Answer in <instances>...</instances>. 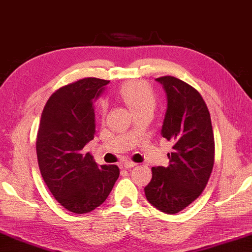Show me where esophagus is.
I'll return each mask as SVG.
<instances>
[{
	"instance_id": "obj_1",
	"label": "esophagus",
	"mask_w": 252,
	"mask_h": 252,
	"mask_svg": "<svg viewBox=\"0 0 252 252\" xmlns=\"http://www.w3.org/2000/svg\"><path fill=\"white\" fill-rule=\"evenodd\" d=\"M123 166H124V168H127V170H128V168L136 166V163L131 162V160H125V162H124V164H123Z\"/></svg>"
}]
</instances>
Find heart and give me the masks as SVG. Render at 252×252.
<instances>
[{
	"instance_id": "b5f03b06",
	"label": "heart",
	"mask_w": 252,
	"mask_h": 252,
	"mask_svg": "<svg viewBox=\"0 0 252 252\" xmlns=\"http://www.w3.org/2000/svg\"><path fill=\"white\" fill-rule=\"evenodd\" d=\"M119 94L133 114L138 111H154L158 97L150 85L142 80H134L124 84L119 88ZM106 110V104L101 105V113Z\"/></svg>"
}]
</instances>
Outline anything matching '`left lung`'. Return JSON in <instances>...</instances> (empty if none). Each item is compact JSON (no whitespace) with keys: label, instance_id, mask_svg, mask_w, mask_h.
Masks as SVG:
<instances>
[{"label":"left lung","instance_id":"8db88e82","mask_svg":"<svg viewBox=\"0 0 252 252\" xmlns=\"http://www.w3.org/2000/svg\"><path fill=\"white\" fill-rule=\"evenodd\" d=\"M167 94L162 135L174 142L167 167L152 168L145 187L150 203L162 212L182 211L201 195L214 164V136L208 106L191 85L173 76L158 78Z\"/></svg>","mask_w":252,"mask_h":252}]
</instances>
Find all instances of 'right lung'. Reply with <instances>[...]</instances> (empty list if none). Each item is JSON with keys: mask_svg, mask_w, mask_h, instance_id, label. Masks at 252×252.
Instances as JSON below:
<instances>
[{"mask_svg": "<svg viewBox=\"0 0 252 252\" xmlns=\"http://www.w3.org/2000/svg\"><path fill=\"white\" fill-rule=\"evenodd\" d=\"M109 80L84 78L53 93L41 115L36 156L43 181L70 212L84 214L104 203L119 176L117 165H97L84 147L94 139L93 99Z\"/></svg>", "mask_w": 252, "mask_h": 252, "instance_id": "1", "label": "right lung"}]
</instances>
